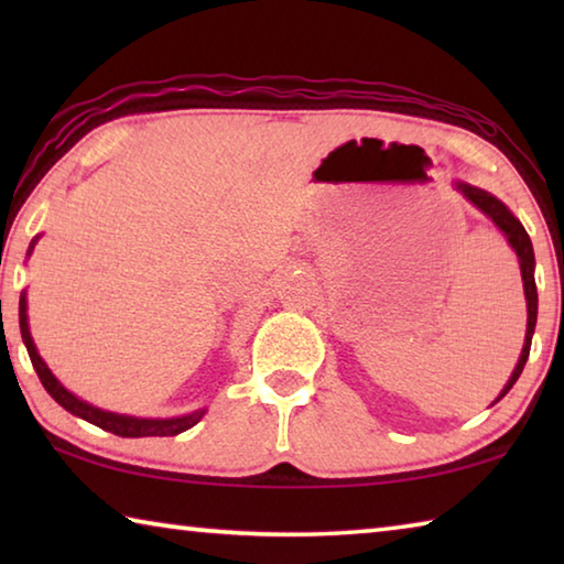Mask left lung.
Masks as SVG:
<instances>
[{"instance_id": "8db88e82", "label": "left lung", "mask_w": 564, "mask_h": 564, "mask_svg": "<svg viewBox=\"0 0 564 564\" xmlns=\"http://www.w3.org/2000/svg\"><path fill=\"white\" fill-rule=\"evenodd\" d=\"M457 191H463V196L467 202L475 204L480 212L492 218V224L500 228V231L508 236V243L512 246V251L518 253L520 259V273H522V285H524V301H528V333H524V346L520 352V360L518 366H514L512 376L508 380V386L502 388V393L495 398V403H498L500 398L508 395V390L518 383V378L522 373L524 362H528L530 356V346H532V333H534V323H538V285H534V251H532V241L528 231H524V226L518 221V218L512 216V212L508 206H505L500 198H495L488 191L470 186V184H460L457 181Z\"/></svg>"}]
</instances>
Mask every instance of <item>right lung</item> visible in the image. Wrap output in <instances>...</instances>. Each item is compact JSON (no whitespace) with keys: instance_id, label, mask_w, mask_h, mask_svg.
Returning <instances> with one entry per match:
<instances>
[{"instance_id":"1","label":"right lung","mask_w":564,"mask_h":564,"mask_svg":"<svg viewBox=\"0 0 564 564\" xmlns=\"http://www.w3.org/2000/svg\"><path fill=\"white\" fill-rule=\"evenodd\" d=\"M34 243H36V238L30 246V253H32ZM19 328H22V340L26 346V352H30L32 366L36 370V376H40L42 386L46 388V393H50L64 410H69L72 415L87 420V423L101 427V431L121 435V437L178 435V433L188 431V427H194L206 413V410H194L191 415H181V417H133V415H119V413H109V410L94 408L87 403V400H82L74 393H69V390H66L59 380L54 378L52 370L46 368V362L42 360L40 352H36V346H34L32 333H30V321H26V293L19 295Z\"/></svg>"}]
</instances>
